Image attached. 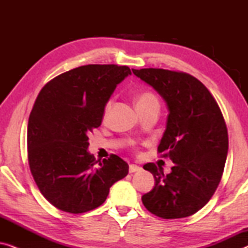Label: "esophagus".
Segmentation results:
<instances>
[{"mask_svg": "<svg viewBox=\"0 0 248 248\" xmlns=\"http://www.w3.org/2000/svg\"><path fill=\"white\" fill-rule=\"evenodd\" d=\"M130 172H135V171H140L141 167L138 165H130V168H128Z\"/></svg>", "mask_w": 248, "mask_h": 248, "instance_id": "esophagus-1", "label": "esophagus"}]
</instances>
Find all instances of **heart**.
I'll use <instances>...</instances> for the list:
<instances>
[{
  "label": "heart",
  "instance_id": "1",
  "mask_svg": "<svg viewBox=\"0 0 248 248\" xmlns=\"http://www.w3.org/2000/svg\"><path fill=\"white\" fill-rule=\"evenodd\" d=\"M151 100H157V99H155V97L152 93H142L141 96L138 98V104L147 103V101H151ZM111 104H113V101H111V100H109L106 104V106H105V115H107L108 113H109V110H110V108H111Z\"/></svg>",
  "mask_w": 248,
  "mask_h": 248
}]
</instances>
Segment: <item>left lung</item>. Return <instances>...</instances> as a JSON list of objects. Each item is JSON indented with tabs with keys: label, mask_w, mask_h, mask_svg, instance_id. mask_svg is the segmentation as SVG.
<instances>
[{
	"label": "left lung",
	"mask_w": 248,
	"mask_h": 248,
	"mask_svg": "<svg viewBox=\"0 0 248 248\" xmlns=\"http://www.w3.org/2000/svg\"><path fill=\"white\" fill-rule=\"evenodd\" d=\"M132 71L167 104V125L158 152L174 162L167 175L152 162L143 166L155 184L142 196V203L162 219L194 215L215 194L225 168L228 132L221 110L191 74L151 67Z\"/></svg>",
	"instance_id": "left-lung-1"
}]
</instances>
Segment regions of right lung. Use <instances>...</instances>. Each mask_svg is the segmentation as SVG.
Segmentation results:
<instances>
[{
  "label": "right lung",
  "mask_w": 248,
  "mask_h": 248,
  "mask_svg": "<svg viewBox=\"0 0 248 248\" xmlns=\"http://www.w3.org/2000/svg\"><path fill=\"white\" fill-rule=\"evenodd\" d=\"M130 74L128 66L89 64L60 74L40 90L28 121V161L40 193L55 208L91 211L128 174L116 155L96 160L88 152V134L100 126L111 93Z\"/></svg>",
  "instance_id": "right-lung-1"
}]
</instances>
